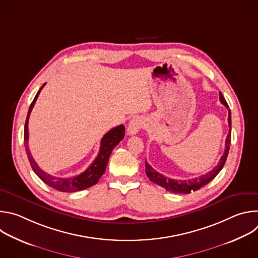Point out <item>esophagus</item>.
Instances as JSON below:
<instances>
[{
	"mask_svg": "<svg viewBox=\"0 0 258 258\" xmlns=\"http://www.w3.org/2000/svg\"><path fill=\"white\" fill-rule=\"evenodd\" d=\"M143 120L142 118L140 117H135L133 118L130 123H128V126H127V134L131 135V136H134L136 135L140 130L141 127L143 126Z\"/></svg>",
	"mask_w": 258,
	"mask_h": 258,
	"instance_id": "34e87169",
	"label": "esophagus"
}]
</instances>
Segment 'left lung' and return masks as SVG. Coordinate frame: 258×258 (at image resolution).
<instances>
[{
	"label": "left lung",
	"instance_id": "left-lung-1",
	"mask_svg": "<svg viewBox=\"0 0 258 258\" xmlns=\"http://www.w3.org/2000/svg\"><path fill=\"white\" fill-rule=\"evenodd\" d=\"M219 100L222 102L227 108H229V105L227 103V101L225 100L223 94L219 92ZM228 122H229V126H230V132L229 135L227 137L226 140V148H225V152L223 154V156L220 157L218 164L210 171L206 172L205 174H202L200 176H197L195 178H191V179H173V178H169L164 176L163 174L159 173L158 171H156L154 168H152V166L146 161V174L147 176L149 177V179L151 181H153L154 183H157L158 186L164 188L166 191L171 192V193H176V194H190L191 192L197 191L199 189H201L202 187H204L205 185L212 180L217 174L218 172L223 169L226 161H227V157L230 151V145H231V110L229 109V116H228Z\"/></svg>",
	"mask_w": 258,
	"mask_h": 258
}]
</instances>
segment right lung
Wrapping results in <instances>:
<instances>
[{
  "mask_svg": "<svg viewBox=\"0 0 258 258\" xmlns=\"http://www.w3.org/2000/svg\"><path fill=\"white\" fill-rule=\"evenodd\" d=\"M46 84L43 85V87L39 90V92L36 93L33 101L31 102L28 112H27V117L25 120V125H24V145H25V151L29 160V163L33 169V171L36 173L45 183H47L48 186L51 188L60 191V192H78L82 191L85 189H88L99 181L100 177L104 174L106 170V166L109 161V157L111 155L112 150L114 149V147L119 144L120 141L124 138V133H125V127L123 124H120L116 127H113L110 130L108 133L104 135V137L101 140V146H100V151L94 162L87 168L83 173L76 175V176H71V177H58V176H53L47 172H45L43 169L40 168V166L36 164L34 159L32 158L29 148H28V119L31 110L34 106V103L38 99L41 90L45 87Z\"/></svg>",
  "mask_w": 258,
  "mask_h": 258,
  "instance_id": "right-lung-1",
  "label": "right lung"
}]
</instances>
